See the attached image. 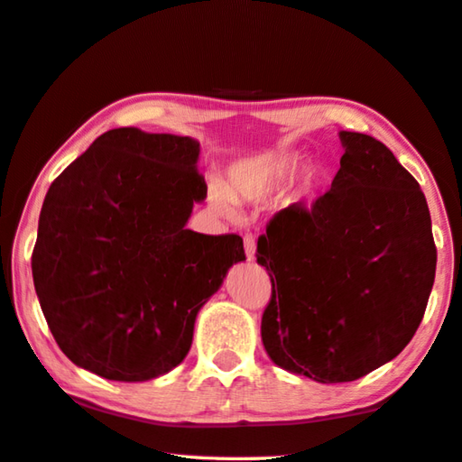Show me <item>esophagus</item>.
I'll return each mask as SVG.
<instances>
[{
	"instance_id": "34e87169",
	"label": "esophagus",
	"mask_w": 462,
	"mask_h": 462,
	"mask_svg": "<svg viewBox=\"0 0 462 462\" xmlns=\"http://www.w3.org/2000/svg\"><path fill=\"white\" fill-rule=\"evenodd\" d=\"M245 253H246L248 261L254 259V253H257V243H254L253 234H246L245 236Z\"/></svg>"
}]
</instances>
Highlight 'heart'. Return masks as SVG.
<instances>
[{
  "label": "heart",
  "mask_w": 462,
  "mask_h": 462,
  "mask_svg": "<svg viewBox=\"0 0 462 462\" xmlns=\"http://www.w3.org/2000/svg\"><path fill=\"white\" fill-rule=\"evenodd\" d=\"M298 166L294 152L275 148L240 158L226 168L222 187L211 185L208 199L216 211L230 216L234 201H261L277 191ZM319 182V168L306 166L282 195V205H291Z\"/></svg>",
  "instance_id": "b5f03b06"
}]
</instances>
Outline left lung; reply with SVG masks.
<instances>
[{
	"mask_svg": "<svg viewBox=\"0 0 462 462\" xmlns=\"http://www.w3.org/2000/svg\"><path fill=\"white\" fill-rule=\"evenodd\" d=\"M346 153L310 209L290 205L257 243L271 277L267 356L291 374L351 383L397 357L436 275L426 195L372 135L339 131Z\"/></svg>",
	"mask_w": 462,
	"mask_h": 462,
	"instance_id": "8db88e82",
	"label": "left lung"
}]
</instances>
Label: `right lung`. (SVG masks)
Returning a JSON list of instances; mask_svg holds the SVG:
<instances>
[{
  "label": "right lung",
  "instance_id": "add662e5",
  "mask_svg": "<svg viewBox=\"0 0 462 462\" xmlns=\"http://www.w3.org/2000/svg\"><path fill=\"white\" fill-rule=\"evenodd\" d=\"M199 142L119 127L49 187L32 280L57 346L92 374L145 383L185 360L197 314L234 263L236 234L187 230L208 185Z\"/></svg>",
  "mask_w": 462,
  "mask_h": 462
}]
</instances>
